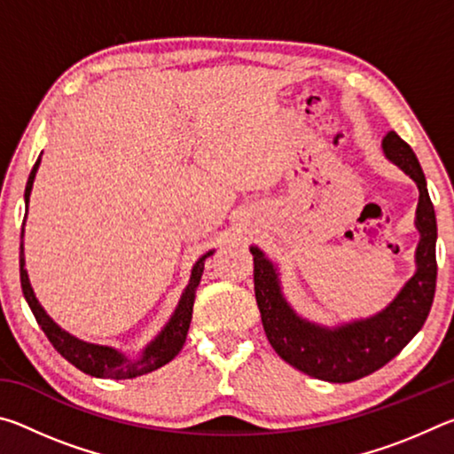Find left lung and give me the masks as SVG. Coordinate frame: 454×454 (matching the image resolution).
<instances>
[{"label":"left lung","mask_w":454,"mask_h":454,"mask_svg":"<svg viewBox=\"0 0 454 454\" xmlns=\"http://www.w3.org/2000/svg\"><path fill=\"white\" fill-rule=\"evenodd\" d=\"M384 153L419 186L417 274L372 318L328 330L298 318L282 298L278 274L262 252L254 256V294L264 333L278 356L298 371L328 382H352L390 363L425 325L436 288V218L417 156L396 132L382 140Z\"/></svg>","instance_id":"1"}]
</instances>
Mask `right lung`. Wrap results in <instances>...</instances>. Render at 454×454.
I'll return each instance as SVG.
<instances>
[{"mask_svg":"<svg viewBox=\"0 0 454 454\" xmlns=\"http://www.w3.org/2000/svg\"><path fill=\"white\" fill-rule=\"evenodd\" d=\"M37 166H40V158L35 160L32 172H29V178L26 184V204L29 202V192H32V186H34ZM20 238H24V228H21ZM212 252H208V254L200 258L194 264V270H192V276H190V284L186 286V290H184L174 317L170 318V322H168L162 333L156 336V340L150 342V347L142 352V358L137 360H129L121 355V352L114 350L110 347H98V344H88L83 340H78L75 336L67 334L66 330H61L56 322L45 314L40 302H37L32 286H29V278L24 268L26 264L24 240L20 242V280H21V290H24V296L29 304V309L34 312L37 325L42 326L45 336H48V340L53 344V348H56L59 355L67 360V363H72L75 368H80L82 372L98 376V379H114V380L136 379V376L148 374L152 371H156V368L168 364L182 350L184 342H186V334L192 320L194 292L200 284V278H202L204 260Z\"/></svg>","mask_w":454,"mask_h":454,"instance_id":"1","label":"right lung"}]
</instances>
